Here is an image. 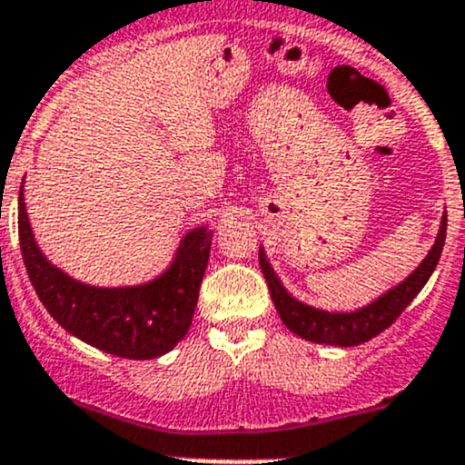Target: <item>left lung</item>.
Here are the masks:
<instances>
[{
  "mask_svg": "<svg viewBox=\"0 0 465 465\" xmlns=\"http://www.w3.org/2000/svg\"><path fill=\"white\" fill-rule=\"evenodd\" d=\"M445 227H448V213L443 211L439 223V232H436L434 245L425 254V259L407 274L401 283L391 285L378 294L373 302L364 303V306L355 308V311H323V308L311 306V303L302 302V299L292 297L283 283H281L279 274L274 272L272 262L267 261V254L262 247H259V262L262 276L270 288L272 303H274L276 312H279L281 322L285 323L288 331L294 335L303 337L315 344L328 346H358L369 341L371 337L380 335L384 328L391 326L393 322L401 317V312L414 302L416 294L423 290L428 279L436 270V262L440 259L445 242Z\"/></svg>",
  "mask_w": 465,
  "mask_h": 465,
  "instance_id": "1",
  "label": "left lung"
}]
</instances>
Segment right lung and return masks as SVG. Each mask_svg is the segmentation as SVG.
I'll return each mask as SVG.
<instances>
[{
	"instance_id": "right-lung-1",
	"label": "right lung",
	"mask_w": 465,
	"mask_h": 465,
	"mask_svg": "<svg viewBox=\"0 0 465 465\" xmlns=\"http://www.w3.org/2000/svg\"><path fill=\"white\" fill-rule=\"evenodd\" d=\"M17 229L33 288L69 335L116 358L153 360L175 349L189 332L213 241L209 224L186 232L166 270L154 279L119 288L83 283L42 254L26 213L25 182Z\"/></svg>"
}]
</instances>
